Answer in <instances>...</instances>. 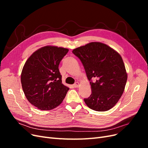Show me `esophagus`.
<instances>
[{
	"mask_svg": "<svg viewBox=\"0 0 148 148\" xmlns=\"http://www.w3.org/2000/svg\"><path fill=\"white\" fill-rule=\"evenodd\" d=\"M79 83L78 82H76V83L73 84V86H74L75 88H78V87H79Z\"/></svg>",
	"mask_w": 148,
	"mask_h": 148,
	"instance_id": "obj_1",
	"label": "esophagus"
}]
</instances>
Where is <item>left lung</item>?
<instances>
[{
    "mask_svg": "<svg viewBox=\"0 0 148 148\" xmlns=\"http://www.w3.org/2000/svg\"><path fill=\"white\" fill-rule=\"evenodd\" d=\"M72 52L81 60L90 81L91 95L84 99L87 106L99 112L112 108L122 96L127 81L122 57L99 42H89L73 49Z\"/></svg>",
    "mask_w": 148,
    "mask_h": 148,
    "instance_id": "8db88e82",
    "label": "left lung"
}]
</instances>
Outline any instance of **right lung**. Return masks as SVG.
I'll list each match as a JSON object with an SVG mask.
<instances>
[{
	"label": "right lung",
	"mask_w": 148,
	"mask_h": 148,
	"mask_svg": "<svg viewBox=\"0 0 148 148\" xmlns=\"http://www.w3.org/2000/svg\"><path fill=\"white\" fill-rule=\"evenodd\" d=\"M69 49L46 46L33 52L23 66L21 83L26 99L38 109L49 110L59 106L69 88L62 83L59 65Z\"/></svg>",
	"instance_id": "obj_1"
}]
</instances>
